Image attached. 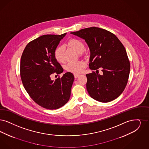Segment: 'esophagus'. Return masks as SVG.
Returning a JSON list of instances; mask_svg holds the SVG:
<instances>
[{
  "label": "esophagus",
  "mask_w": 149,
  "mask_h": 149,
  "mask_svg": "<svg viewBox=\"0 0 149 149\" xmlns=\"http://www.w3.org/2000/svg\"><path fill=\"white\" fill-rule=\"evenodd\" d=\"M79 75L80 74H74V76L75 78H77L79 76Z\"/></svg>",
  "instance_id": "obj_1"
}]
</instances>
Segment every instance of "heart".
I'll return each instance as SVG.
<instances>
[{
	"instance_id": "obj_1",
	"label": "heart",
	"mask_w": 149,
	"mask_h": 149,
	"mask_svg": "<svg viewBox=\"0 0 149 149\" xmlns=\"http://www.w3.org/2000/svg\"><path fill=\"white\" fill-rule=\"evenodd\" d=\"M68 45L79 53L84 52L85 48L84 43L78 39H71L68 42ZM55 58L59 62H64V47L62 45L58 46L54 51ZM86 67V63L84 61L70 62L65 65V69L68 71L74 73H78L83 71Z\"/></svg>"
}]
</instances>
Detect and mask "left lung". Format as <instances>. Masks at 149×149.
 <instances>
[{
  "label": "left lung",
  "mask_w": 149,
  "mask_h": 149,
  "mask_svg": "<svg viewBox=\"0 0 149 149\" xmlns=\"http://www.w3.org/2000/svg\"><path fill=\"white\" fill-rule=\"evenodd\" d=\"M71 33L87 43L90 50V68L96 70V73L86 74V88L90 96L101 102L116 99L125 90L130 71L129 60L122 43L113 33L98 27ZM100 68L103 72L102 75L97 73Z\"/></svg>",
  "instance_id": "left-lung-1"
}]
</instances>
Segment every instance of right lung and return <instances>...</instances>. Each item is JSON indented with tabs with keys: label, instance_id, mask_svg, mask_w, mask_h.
Here are the masks:
<instances>
[{
	"label": "right lung",
	"instance_id": "right-lung-1",
	"mask_svg": "<svg viewBox=\"0 0 149 149\" xmlns=\"http://www.w3.org/2000/svg\"><path fill=\"white\" fill-rule=\"evenodd\" d=\"M65 34H47L33 40L21 57L20 77L24 88L36 104L49 110L58 109L68 101L74 79L71 72L55 81L51 78L52 74L63 71L54 51Z\"/></svg>",
	"mask_w": 149,
	"mask_h": 149
}]
</instances>
